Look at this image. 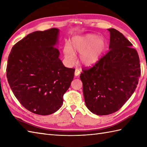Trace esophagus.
<instances>
[{"label":"esophagus","instance_id":"34e87169","mask_svg":"<svg viewBox=\"0 0 147 147\" xmlns=\"http://www.w3.org/2000/svg\"><path fill=\"white\" fill-rule=\"evenodd\" d=\"M80 73H81L80 69H76L75 71H74V75L76 76H78L79 74H80Z\"/></svg>","mask_w":147,"mask_h":147}]
</instances>
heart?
<instances>
[{
  "mask_svg": "<svg viewBox=\"0 0 147 147\" xmlns=\"http://www.w3.org/2000/svg\"><path fill=\"white\" fill-rule=\"evenodd\" d=\"M72 48L69 45L64 47L65 58L69 63L75 61V53L80 54V61L83 64L91 66L97 63L105 47V42L102 38L88 34L74 37L71 42Z\"/></svg>",
  "mask_w": 147,
  "mask_h": 147,
  "instance_id": "1",
  "label": "heart"
}]
</instances>
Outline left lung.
Masks as SVG:
<instances>
[{"mask_svg":"<svg viewBox=\"0 0 147 147\" xmlns=\"http://www.w3.org/2000/svg\"><path fill=\"white\" fill-rule=\"evenodd\" d=\"M108 30L110 51L80 74L86 107L99 115L123 107L135 92L141 74L139 56L132 43L119 31Z\"/></svg>","mask_w":147,"mask_h":147,"instance_id":"left-lung-1","label":"left lung"}]
</instances>
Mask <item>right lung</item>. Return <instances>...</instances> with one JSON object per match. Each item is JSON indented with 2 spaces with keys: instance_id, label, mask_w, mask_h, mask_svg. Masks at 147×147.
Instances as JSON below:
<instances>
[{
  "instance_id": "obj_1",
  "label": "right lung",
  "mask_w": 147,
  "mask_h": 147,
  "mask_svg": "<svg viewBox=\"0 0 147 147\" xmlns=\"http://www.w3.org/2000/svg\"><path fill=\"white\" fill-rule=\"evenodd\" d=\"M59 30L30 33L12 47L6 71L14 95L27 110L38 115L54 113L74 78L75 69L65 67L55 47Z\"/></svg>"
}]
</instances>
